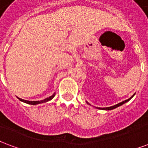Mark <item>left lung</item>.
<instances>
[{
  "label": "left lung",
  "instance_id": "1",
  "mask_svg": "<svg viewBox=\"0 0 148 148\" xmlns=\"http://www.w3.org/2000/svg\"><path fill=\"white\" fill-rule=\"evenodd\" d=\"M134 95H135V94H133L132 96L130 98H128V99L125 100V101H122V102L118 103V104H116V105H115V106H110V107H106V108H99V107H96V108H97V109H102V110H112V109H116V108H117V107H119V106H122V105H124V104H125V103L127 102L128 101H130V100L132 99V97H133ZM86 103H87V104H89V105H90V103L87 102V101H86ZM90 106H91V105H90Z\"/></svg>",
  "mask_w": 148,
  "mask_h": 148
}]
</instances>
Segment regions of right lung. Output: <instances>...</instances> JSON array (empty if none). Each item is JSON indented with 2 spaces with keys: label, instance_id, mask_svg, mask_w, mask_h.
Here are the masks:
<instances>
[{
  "label": "right lung",
  "instance_id": "right-lung-1",
  "mask_svg": "<svg viewBox=\"0 0 148 148\" xmlns=\"http://www.w3.org/2000/svg\"><path fill=\"white\" fill-rule=\"evenodd\" d=\"M55 93H53L51 96H50L49 97H47V98L42 100V101H27V100L21 99V98H20V97H17V98L20 100L21 101H23V102L26 103V104H29V105H33V106H35V105L41 104V103L47 102V101H51V99H53V98H54V97H55Z\"/></svg>",
  "mask_w": 148,
  "mask_h": 148
}]
</instances>
